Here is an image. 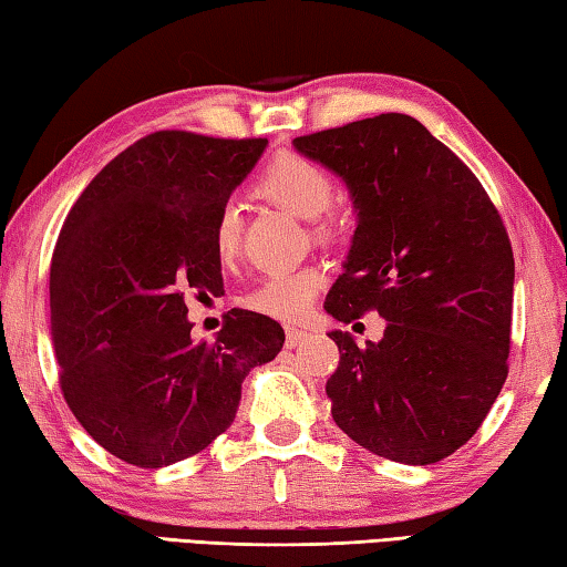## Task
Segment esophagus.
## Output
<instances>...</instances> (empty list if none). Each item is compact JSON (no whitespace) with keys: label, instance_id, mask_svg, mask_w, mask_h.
I'll use <instances>...</instances> for the list:
<instances>
[{"label":"esophagus","instance_id":"1","mask_svg":"<svg viewBox=\"0 0 567 567\" xmlns=\"http://www.w3.org/2000/svg\"><path fill=\"white\" fill-rule=\"evenodd\" d=\"M306 331L296 329V326H286V349H296V346H301L306 341Z\"/></svg>","mask_w":567,"mask_h":567}]
</instances>
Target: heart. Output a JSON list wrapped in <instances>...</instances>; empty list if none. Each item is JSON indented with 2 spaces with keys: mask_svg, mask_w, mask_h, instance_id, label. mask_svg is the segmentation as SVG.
<instances>
[{
  "mask_svg": "<svg viewBox=\"0 0 567 567\" xmlns=\"http://www.w3.org/2000/svg\"><path fill=\"white\" fill-rule=\"evenodd\" d=\"M256 192L293 216L313 218L319 238L336 234V218L323 216L333 198V178L321 164L301 154H278L258 176ZM214 254L221 264H231L241 246V216L234 204L218 208L214 221ZM323 286V274L316 266L286 268L261 278L244 293V306L256 313L296 321L309 313Z\"/></svg>",
  "mask_w": 567,
  "mask_h": 567,
  "instance_id": "b5f03b06",
  "label": "heart"
}]
</instances>
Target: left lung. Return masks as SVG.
Here are the masks:
<instances>
[{"label": "left lung", "mask_w": 567, "mask_h": 567, "mask_svg": "<svg viewBox=\"0 0 567 567\" xmlns=\"http://www.w3.org/2000/svg\"><path fill=\"white\" fill-rule=\"evenodd\" d=\"M349 186L355 231L323 309L385 319L341 353L326 383L339 429L405 465L449 458L473 439L508 379L515 261L478 178L409 114H379L293 138Z\"/></svg>", "instance_id": "left-lung-1"}]
</instances>
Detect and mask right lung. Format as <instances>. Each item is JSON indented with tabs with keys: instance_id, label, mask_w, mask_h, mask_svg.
Masks as SVG:
<instances>
[{
	"instance_id": "add662e5",
	"label": "right lung",
	"mask_w": 567,
	"mask_h": 567,
	"mask_svg": "<svg viewBox=\"0 0 567 567\" xmlns=\"http://www.w3.org/2000/svg\"><path fill=\"white\" fill-rule=\"evenodd\" d=\"M266 138L154 132L114 156L69 212L49 271L64 401L84 431L136 468L196 455L236 419L248 371L284 329L234 309L194 341L184 291L224 293L214 221Z\"/></svg>"
}]
</instances>
